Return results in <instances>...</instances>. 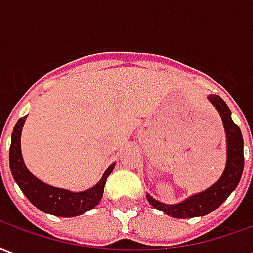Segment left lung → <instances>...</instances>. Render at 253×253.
Masks as SVG:
<instances>
[{
  "label": "left lung",
  "mask_w": 253,
  "mask_h": 253,
  "mask_svg": "<svg viewBox=\"0 0 253 253\" xmlns=\"http://www.w3.org/2000/svg\"><path fill=\"white\" fill-rule=\"evenodd\" d=\"M211 103L222 119L226 135V164L222 175L207 190L188 196L176 205H167L146 194L148 202L160 211L173 218L203 217L210 214L228 199V196L239 186L244 169V141L240 127L232 121V112L226 103L217 94H209Z\"/></svg>",
  "instance_id": "1"
}]
</instances>
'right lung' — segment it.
Here are the masks:
<instances>
[{"instance_id":"obj_1","label":"right lung","mask_w":253,"mask_h":253,"mask_svg":"<svg viewBox=\"0 0 253 253\" xmlns=\"http://www.w3.org/2000/svg\"><path fill=\"white\" fill-rule=\"evenodd\" d=\"M25 119L27 116L20 118L12 132L9 165H10V172H12L14 181L17 183L20 190L23 191V194L28 198V201L43 212L65 218L77 217L92 210L94 206H97L103 198L107 177L111 175L115 163H112L105 169L104 175L101 176L97 184H94L93 187L85 191L73 192V191L46 184L44 181L39 180L36 176L31 173L23 160L21 131H23Z\"/></svg>"}]
</instances>
